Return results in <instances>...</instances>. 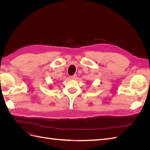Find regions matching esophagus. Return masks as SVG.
<instances>
[{
	"label": "esophagus",
	"instance_id": "obj_1",
	"mask_svg": "<svg viewBox=\"0 0 150 150\" xmlns=\"http://www.w3.org/2000/svg\"><path fill=\"white\" fill-rule=\"evenodd\" d=\"M77 77V75L76 74H74V75H73V76H70L69 78H70V79H74L76 78Z\"/></svg>",
	"mask_w": 150,
	"mask_h": 150
}]
</instances>
